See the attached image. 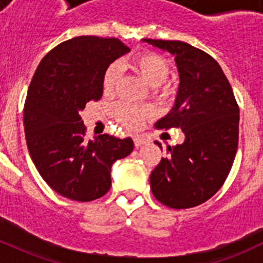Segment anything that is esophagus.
I'll list each match as a JSON object with an SVG mask.
<instances>
[{"instance_id":"esophagus-1","label":"esophagus","mask_w":263,"mask_h":263,"mask_svg":"<svg viewBox=\"0 0 263 263\" xmlns=\"http://www.w3.org/2000/svg\"><path fill=\"white\" fill-rule=\"evenodd\" d=\"M145 143V139L142 137H134V146L136 147H141Z\"/></svg>"}]
</instances>
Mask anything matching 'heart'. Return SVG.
I'll list each match as a JSON object with an SVG mask.
<instances>
[{
  "instance_id": "1",
  "label": "heart",
  "mask_w": 263,
  "mask_h": 263,
  "mask_svg": "<svg viewBox=\"0 0 263 263\" xmlns=\"http://www.w3.org/2000/svg\"><path fill=\"white\" fill-rule=\"evenodd\" d=\"M132 67L150 87H158L163 83L170 73V66L163 57L154 52H143L137 55L132 60ZM120 64L111 63L103 73V90L110 93L120 78ZM115 115L124 125L136 127L139 122L152 115V110L145 106H136L130 104H118L115 109Z\"/></svg>"
}]
</instances>
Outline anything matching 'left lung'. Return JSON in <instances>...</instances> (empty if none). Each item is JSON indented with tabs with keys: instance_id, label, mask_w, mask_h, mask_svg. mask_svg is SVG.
Returning <instances> with one entry per match:
<instances>
[{
	"instance_id": "1",
	"label": "left lung",
	"mask_w": 263,
	"mask_h": 263,
	"mask_svg": "<svg viewBox=\"0 0 263 263\" xmlns=\"http://www.w3.org/2000/svg\"><path fill=\"white\" fill-rule=\"evenodd\" d=\"M142 42L173 55L179 73L175 104L155 126L180 127L185 136L182 145L167 146L168 157L153 170V195L170 208H192L211 199L231 171L240 109L221 67L208 53L180 41Z\"/></svg>"
}]
</instances>
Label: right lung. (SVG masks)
Returning a JSON list of instances; mask_svg holds the SVG:
<instances>
[{
	"label": "right lung",
	"mask_w": 263,
	"mask_h": 263,
	"mask_svg": "<svg viewBox=\"0 0 263 263\" xmlns=\"http://www.w3.org/2000/svg\"><path fill=\"white\" fill-rule=\"evenodd\" d=\"M129 51L120 39L76 36L52 48L32 76L23 109L27 148L45 182L67 199L104 196L113 163L133 152L132 138L87 139L80 117L103 96L106 67Z\"/></svg>",
	"instance_id": "1"
}]
</instances>
